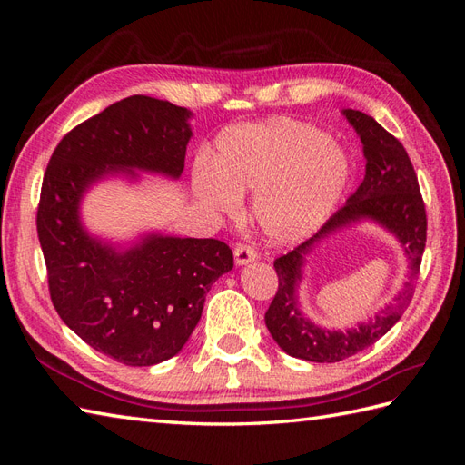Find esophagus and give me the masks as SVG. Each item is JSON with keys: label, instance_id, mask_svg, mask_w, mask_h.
Masks as SVG:
<instances>
[{"label": "esophagus", "instance_id": "obj_1", "mask_svg": "<svg viewBox=\"0 0 465 465\" xmlns=\"http://www.w3.org/2000/svg\"><path fill=\"white\" fill-rule=\"evenodd\" d=\"M258 258L256 250L252 246H246V244H238L234 248V263L236 265H246V263H252Z\"/></svg>", "mask_w": 465, "mask_h": 465}]
</instances>
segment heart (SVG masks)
Here are the masks:
<instances>
[{
    "instance_id": "b5f03b06",
    "label": "heart",
    "mask_w": 465,
    "mask_h": 465,
    "mask_svg": "<svg viewBox=\"0 0 465 465\" xmlns=\"http://www.w3.org/2000/svg\"><path fill=\"white\" fill-rule=\"evenodd\" d=\"M347 153L314 125L285 116L231 125L211 163L193 168V192L207 207L232 213L256 192L252 217L273 242L316 232L349 184Z\"/></svg>"
}]
</instances>
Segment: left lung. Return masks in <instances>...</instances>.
<instances>
[{"label": "left lung", "mask_w": 465, "mask_h": 465, "mask_svg": "<svg viewBox=\"0 0 465 465\" xmlns=\"http://www.w3.org/2000/svg\"><path fill=\"white\" fill-rule=\"evenodd\" d=\"M341 114L361 137L367 159L364 180L347 203L306 242L273 262L279 277L275 299L265 312V326L287 355L312 362H340L374 345L396 323L411 302L415 279L427 242V213L417 174L407 151L372 116L345 108ZM371 220L388 230L406 252L408 277L402 291L372 319L355 329L326 331L302 314L298 289L305 258L330 235Z\"/></svg>", "instance_id": "1"}]
</instances>
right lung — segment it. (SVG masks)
Returning <instances> with one entry per match:
<instances>
[{"label":"right lung","instance_id":"right-lung-1","mask_svg":"<svg viewBox=\"0 0 465 465\" xmlns=\"http://www.w3.org/2000/svg\"><path fill=\"white\" fill-rule=\"evenodd\" d=\"M192 112L134 94L79 124L55 147L42 180L36 229L54 308L83 341L128 367L180 353L202 318L211 285L232 270L215 238L145 232L128 246L91 234L85 193L108 176L178 180Z\"/></svg>","mask_w":465,"mask_h":465}]
</instances>
